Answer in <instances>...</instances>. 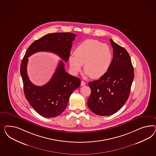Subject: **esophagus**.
<instances>
[{"label": "esophagus", "instance_id": "esophagus-1", "mask_svg": "<svg viewBox=\"0 0 156 156\" xmlns=\"http://www.w3.org/2000/svg\"><path fill=\"white\" fill-rule=\"evenodd\" d=\"M85 85H86L85 82H84L83 80H82V81H81V83H80V85H81V86H85Z\"/></svg>", "mask_w": 156, "mask_h": 156}]
</instances>
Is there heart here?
<instances>
[{"instance_id":"1","label":"heart","mask_w":156,"mask_h":156,"mask_svg":"<svg viewBox=\"0 0 156 156\" xmlns=\"http://www.w3.org/2000/svg\"><path fill=\"white\" fill-rule=\"evenodd\" d=\"M113 52L108 45L94 39H87L80 44L74 55L69 57L71 71L76 74L84 64L85 74L93 78L104 76L109 70Z\"/></svg>"}]
</instances>
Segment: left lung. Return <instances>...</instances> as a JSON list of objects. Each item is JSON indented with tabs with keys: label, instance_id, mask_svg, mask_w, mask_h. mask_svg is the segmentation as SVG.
<instances>
[{
	"label": "left lung",
	"instance_id": "left-lung-1",
	"mask_svg": "<svg viewBox=\"0 0 156 156\" xmlns=\"http://www.w3.org/2000/svg\"><path fill=\"white\" fill-rule=\"evenodd\" d=\"M113 57L108 71L99 80L89 82L91 94L87 101L89 109L101 116L118 112L128 100L134 69L128 51L110 39Z\"/></svg>",
	"mask_w": 156,
	"mask_h": 156
}]
</instances>
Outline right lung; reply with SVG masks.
I'll return each instance as SVG.
<instances>
[{"mask_svg":"<svg viewBox=\"0 0 156 156\" xmlns=\"http://www.w3.org/2000/svg\"><path fill=\"white\" fill-rule=\"evenodd\" d=\"M76 36L71 33L46 34L30 46L22 61L20 71L25 97L33 109L44 117H57L65 110L72 93L80 86V80L68 74L61 60L48 83L42 86L34 85L27 73L28 58L35 52L48 51L67 62Z\"/></svg>","mask_w":156,"mask_h":156,"instance_id":"obj_1","label":"right lung"}]
</instances>
